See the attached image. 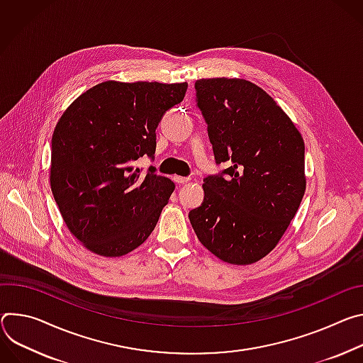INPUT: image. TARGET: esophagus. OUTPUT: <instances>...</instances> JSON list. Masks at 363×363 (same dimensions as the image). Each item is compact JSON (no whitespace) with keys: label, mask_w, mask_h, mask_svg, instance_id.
<instances>
[{"label":"esophagus","mask_w":363,"mask_h":363,"mask_svg":"<svg viewBox=\"0 0 363 363\" xmlns=\"http://www.w3.org/2000/svg\"><path fill=\"white\" fill-rule=\"evenodd\" d=\"M190 180V177H182V176H174V182L179 183V184H183V183H187Z\"/></svg>","instance_id":"34e87169"}]
</instances>
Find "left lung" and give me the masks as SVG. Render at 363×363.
<instances>
[{"label":"left lung","mask_w":363,"mask_h":363,"mask_svg":"<svg viewBox=\"0 0 363 363\" xmlns=\"http://www.w3.org/2000/svg\"><path fill=\"white\" fill-rule=\"evenodd\" d=\"M196 106L208 124L218 174L190 223L213 255L247 265L275 248L306 190L304 141L287 113L245 79H199Z\"/></svg>","instance_id":"left-lung-1"}]
</instances>
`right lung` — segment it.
Instances as JSON below:
<instances>
[{"label": "right lung", "mask_w": 363, "mask_h": 363, "mask_svg": "<svg viewBox=\"0 0 363 363\" xmlns=\"http://www.w3.org/2000/svg\"><path fill=\"white\" fill-rule=\"evenodd\" d=\"M187 84L102 82L62 115L52 137L50 186L69 230L89 251L121 257L154 230L174 183L134 163L155 152V130Z\"/></svg>", "instance_id": "obj_1"}]
</instances>
